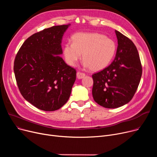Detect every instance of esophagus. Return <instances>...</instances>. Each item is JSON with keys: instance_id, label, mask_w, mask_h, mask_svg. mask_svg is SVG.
Wrapping results in <instances>:
<instances>
[{"instance_id": "1", "label": "esophagus", "mask_w": 157, "mask_h": 157, "mask_svg": "<svg viewBox=\"0 0 157 157\" xmlns=\"http://www.w3.org/2000/svg\"><path fill=\"white\" fill-rule=\"evenodd\" d=\"M76 76L78 79H82L85 76V74L83 72H78L76 74Z\"/></svg>"}]
</instances>
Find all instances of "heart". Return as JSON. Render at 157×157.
<instances>
[{"instance_id": "obj_1", "label": "heart", "mask_w": 157, "mask_h": 157, "mask_svg": "<svg viewBox=\"0 0 157 157\" xmlns=\"http://www.w3.org/2000/svg\"><path fill=\"white\" fill-rule=\"evenodd\" d=\"M72 43H65L63 55L65 62L76 65L83 54L84 65L92 71L104 69L112 60L116 52L114 41L99 33L78 32L72 37Z\"/></svg>"}]
</instances>
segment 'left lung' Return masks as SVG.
<instances>
[{
	"label": "left lung",
	"instance_id": "8db88e82",
	"mask_svg": "<svg viewBox=\"0 0 157 157\" xmlns=\"http://www.w3.org/2000/svg\"><path fill=\"white\" fill-rule=\"evenodd\" d=\"M118 39L116 56L103 70L92 74L94 101L105 108H117L133 98L142 76L136 46L129 38L115 30Z\"/></svg>",
	"mask_w": 157,
	"mask_h": 157
}]
</instances>
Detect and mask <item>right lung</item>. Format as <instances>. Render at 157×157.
I'll return each mask as SVG.
<instances>
[{
	"label": "right lung",
	"instance_id": "right-lung-1",
	"mask_svg": "<svg viewBox=\"0 0 157 157\" xmlns=\"http://www.w3.org/2000/svg\"><path fill=\"white\" fill-rule=\"evenodd\" d=\"M69 25L35 33L16 55L14 72L20 92L40 110L53 111L62 108L76 81V71L59 56L62 53V36Z\"/></svg>",
	"mask_w": 157,
	"mask_h": 157
}]
</instances>
